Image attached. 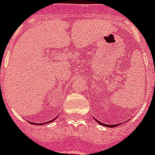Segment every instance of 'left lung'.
I'll return each instance as SVG.
<instances>
[{"instance_id": "1", "label": "left lung", "mask_w": 155, "mask_h": 155, "mask_svg": "<svg viewBox=\"0 0 155 155\" xmlns=\"http://www.w3.org/2000/svg\"><path fill=\"white\" fill-rule=\"evenodd\" d=\"M94 119H95V120H96L100 125L104 126V127H117V126H118V125H119V124H117V125H116V124H115V125H107V124H104V123H102V122H100V121H99V120H97L96 118H94Z\"/></svg>"}]
</instances>
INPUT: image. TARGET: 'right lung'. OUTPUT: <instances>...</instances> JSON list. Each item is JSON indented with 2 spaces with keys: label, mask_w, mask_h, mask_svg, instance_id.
I'll use <instances>...</instances> for the list:
<instances>
[{
  "label": "right lung",
  "mask_w": 155,
  "mask_h": 155,
  "mask_svg": "<svg viewBox=\"0 0 155 155\" xmlns=\"http://www.w3.org/2000/svg\"><path fill=\"white\" fill-rule=\"evenodd\" d=\"M54 119H55V118H54V119H52V120H50V121H48V122H46V123H50V122L54 121ZM31 124H37V125H40V124H38V123H32V122H31Z\"/></svg>",
  "instance_id": "add662e5"
}]
</instances>
